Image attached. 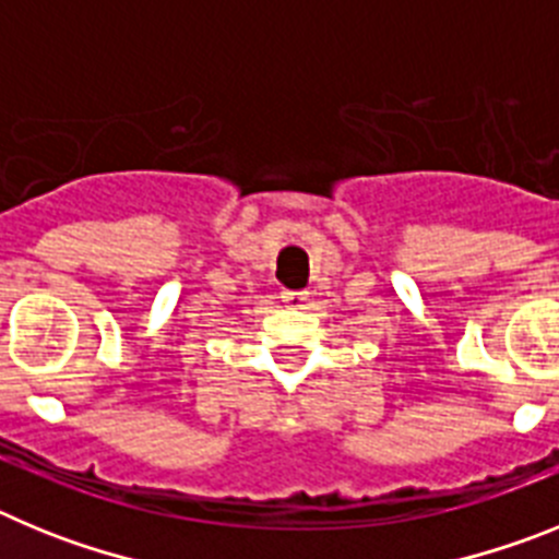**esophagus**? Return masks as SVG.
Instances as JSON below:
<instances>
[{
    "label": "esophagus",
    "instance_id": "34e87169",
    "mask_svg": "<svg viewBox=\"0 0 559 559\" xmlns=\"http://www.w3.org/2000/svg\"><path fill=\"white\" fill-rule=\"evenodd\" d=\"M280 299L285 302V308H305V302H308V290H283Z\"/></svg>",
    "mask_w": 559,
    "mask_h": 559
}]
</instances>
